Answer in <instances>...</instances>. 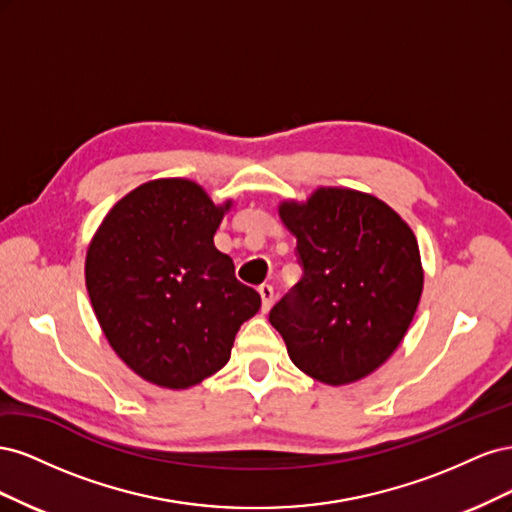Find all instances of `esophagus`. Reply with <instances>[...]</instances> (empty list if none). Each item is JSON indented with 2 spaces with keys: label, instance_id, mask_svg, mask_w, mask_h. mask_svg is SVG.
<instances>
[{
  "label": "esophagus",
  "instance_id": "obj_1",
  "mask_svg": "<svg viewBox=\"0 0 512 512\" xmlns=\"http://www.w3.org/2000/svg\"><path fill=\"white\" fill-rule=\"evenodd\" d=\"M258 292H260V299H262V312H269L271 305H273V297H275L273 286L262 284V286H258Z\"/></svg>",
  "mask_w": 512,
  "mask_h": 512
}]
</instances>
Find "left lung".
<instances>
[{
	"label": "left lung",
	"instance_id": "left-lung-1",
	"mask_svg": "<svg viewBox=\"0 0 512 512\" xmlns=\"http://www.w3.org/2000/svg\"><path fill=\"white\" fill-rule=\"evenodd\" d=\"M280 218L303 267L269 314L290 361L331 386L369 376L397 350L421 301L412 228L380 198L348 188L284 200Z\"/></svg>",
	"mask_w": 512,
	"mask_h": 512
}]
</instances>
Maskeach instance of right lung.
<instances>
[{
  "instance_id": "add662e5",
  "label": "right lung",
  "mask_w": 512,
  "mask_h": 512,
  "mask_svg": "<svg viewBox=\"0 0 512 512\" xmlns=\"http://www.w3.org/2000/svg\"><path fill=\"white\" fill-rule=\"evenodd\" d=\"M232 200L215 205L190 179L138 185L106 213L85 258L96 318L134 374L190 389L220 371L260 294L213 245Z\"/></svg>"
}]
</instances>
